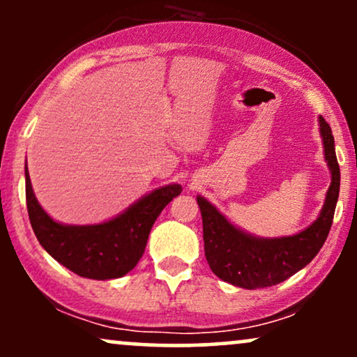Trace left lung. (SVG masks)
I'll return each instance as SVG.
<instances>
[{
	"mask_svg": "<svg viewBox=\"0 0 357 357\" xmlns=\"http://www.w3.org/2000/svg\"><path fill=\"white\" fill-rule=\"evenodd\" d=\"M319 122L333 181L321 215L304 231L282 238H255L233 227L203 196L196 198L203 218L204 255L213 273L221 280L248 290L277 285L310 264L322 248L334 220L341 171L335 158L333 130L324 117H319Z\"/></svg>",
	"mask_w": 357,
	"mask_h": 357,
	"instance_id": "1",
	"label": "left lung"
}]
</instances>
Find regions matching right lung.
Listing matches in <instances>:
<instances>
[{
	"instance_id": "1",
	"label": "right lung",
	"mask_w": 357,
	"mask_h": 357,
	"mask_svg": "<svg viewBox=\"0 0 357 357\" xmlns=\"http://www.w3.org/2000/svg\"><path fill=\"white\" fill-rule=\"evenodd\" d=\"M24 176L28 216L40 245L63 267L93 280L119 278L136 267L155 218L183 191L179 184H167L139 199L117 218L73 227L56 223L43 211L31 190L28 167Z\"/></svg>"
}]
</instances>
